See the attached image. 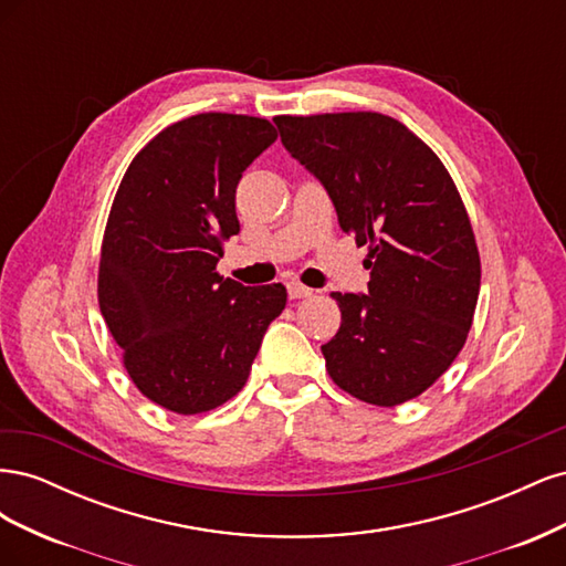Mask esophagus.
Instances as JSON below:
<instances>
[{
    "mask_svg": "<svg viewBox=\"0 0 566 566\" xmlns=\"http://www.w3.org/2000/svg\"><path fill=\"white\" fill-rule=\"evenodd\" d=\"M287 295H290V300H302V297H312L314 290L302 285L300 281H290L287 283Z\"/></svg>",
    "mask_w": 566,
    "mask_h": 566,
    "instance_id": "34e87169",
    "label": "esophagus"
}]
</instances>
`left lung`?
Returning a JSON list of instances; mask_svg holds the SVG:
<instances>
[{
  "label": "left lung",
  "instance_id": "obj_1",
  "mask_svg": "<svg viewBox=\"0 0 566 566\" xmlns=\"http://www.w3.org/2000/svg\"><path fill=\"white\" fill-rule=\"evenodd\" d=\"M281 142L325 186L339 229L368 245V295L342 312L325 370L352 397L399 406L432 387L472 328L482 262L449 169L382 113L276 115Z\"/></svg>",
  "mask_w": 566,
  "mask_h": 566
}]
</instances>
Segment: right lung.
<instances>
[{"label": "right lung", "mask_w": 566, "mask_h": 566, "mask_svg": "<svg viewBox=\"0 0 566 566\" xmlns=\"http://www.w3.org/2000/svg\"><path fill=\"white\" fill-rule=\"evenodd\" d=\"M279 139L264 117L200 113L136 153L108 214L98 306L146 399L196 416L233 399L269 323L285 310L281 283L245 287L217 273L241 231L235 186Z\"/></svg>", "instance_id": "1"}]
</instances>
